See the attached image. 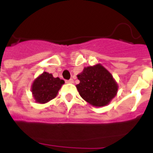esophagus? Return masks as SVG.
<instances>
[{
	"mask_svg": "<svg viewBox=\"0 0 153 153\" xmlns=\"http://www.w3.org/2000/svg\"><path fill=\"white\" fill-rule=\"evenodd\" d=\"M66 82H67V83H73V82H74V80H73L72 79H69V80H67Z\"/></svg>",
	"mask_w": 153,
	"mask_h": 153,
	"instance_id": "obj_1",
	"label": "esophagus"
}]
</instances>
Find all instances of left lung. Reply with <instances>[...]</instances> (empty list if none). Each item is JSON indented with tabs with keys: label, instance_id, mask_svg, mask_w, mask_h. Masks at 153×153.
<instances>
[{
	"label": "left lung",
	"instance_id": "8db88e82",
	"mask_svg": "<svg viewBox=\"0 0 153 153\" xmlns=\"http://www.w3.org/2000/svg\"><path fill=\"white\" fill-rule=\"evenodd\" d=\"M77 77L80 81L76 86L79 94L92 105L104 106L116 95V82L102 65L86 67Z\"/></svg>",
	"mask_w": 153,
	"mask_h": 153
}]
</instances>
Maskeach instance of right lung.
I'll list each match as a JSON object with an SVG mask.
<instances>
[{
	"label": "right lung",
	"mask_w": 153,
	"mask_h": 153,
	"mask_svg": "<svg viewBox=\"0 0 153 153\" xmlns=\"http://www.w3.org/2000/svg\"><path fill=\"white\" fill-rule=\"evenodd\" d=\"M63 83L62 79L54 78L51 74L44 72L32 84L33 97L39 103H46L55 98Z\"/></svg>",
	"instance_id": "1"
}]
</instances>
